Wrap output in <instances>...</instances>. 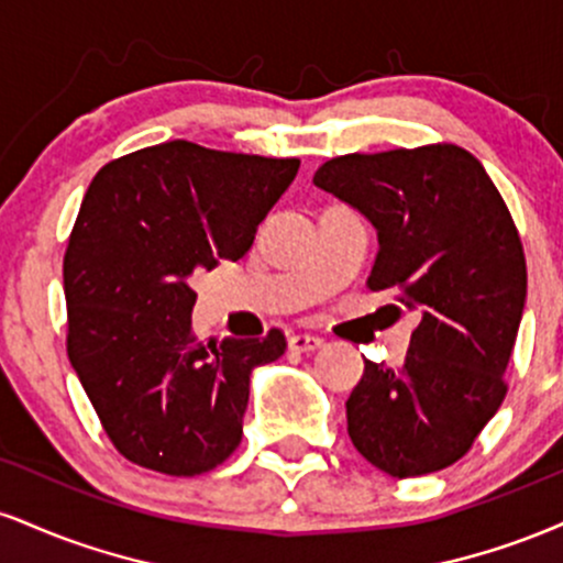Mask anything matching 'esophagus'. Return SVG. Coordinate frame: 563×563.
I'll list each match as a JSON object with an SVG mask.
<instances>
[{"label": "esophagus", "instance_id": "1", "mask_svg": "<svg viewBox=\"0 0 563 563\" xmlns=\"http://www.w3.org/2000/svg\"><path fill=\"white\" fill-rule=\"evenodd\" d=\"M322 344H325V341L312 333H294L288 339V349H294V352H314V349H320Z\"/></svg>", "mask_w": 563, "mask_h": 563}]
</instances>
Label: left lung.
<instances>
[{
	"instance_id": "8db88e82",
	"label": "left lung",
	"mask_w": 563,
	"mask_h": 563,
	"mask_svg": "<svg viewBox=\"0 0 563 563\" xmlns=\"http://www.w3.org/2000/svg\"><path fill=\"white\" fill-rule=\"evenodd\" d=\"M314 185L376 230L371 288H397L421 314L399 371L365 360L346 399L352 444L397 479L448 468L506 399L527 303L514 219L484 166L457 145L331 158Z\"/></svg>"
}]
</instances>
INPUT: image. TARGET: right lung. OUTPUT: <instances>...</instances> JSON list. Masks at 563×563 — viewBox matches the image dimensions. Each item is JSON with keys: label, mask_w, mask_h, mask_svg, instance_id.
Returning <instances> with one entry per match:
<instances>
[{"label": "right lung", "mask_w": 563, "mask_h": 563, "mask_svg": "<svg viewBox=\"0 0 563 563\" xmlns=\"http://www.w3.org/2000/svg\"><path fill=\"white\" fill-rule=\"evenodd\" d=\"M296 158L161 142L102 166L70 232L68 360L115 450L169 476L217 468L241 444L254 367L286 335L198 341L190 277L249 254Z\"/></svg>", "instance_id": "obj_1"}]
</instances>
